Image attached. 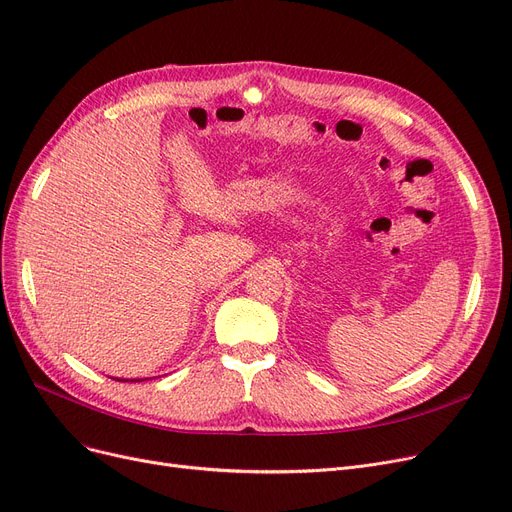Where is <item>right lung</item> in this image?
<instances>
[{"instance_id": "right-lung-1", "label": "right lung", "mask_w": 512, "mask_h": 512, "mask_svg": "<svg viewBox=\"0 0 512 512\" xmlns=\"http://www.w3.org/2000/svg\"><path fill=\"white\" fill-rule=\"evenodd\" d=\"M115 381H127V379H115ZM136 381H146V379H131V383H136Z\"/></svg>"}]
</instances>
